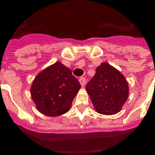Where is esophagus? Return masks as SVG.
<instances>
[{
	"instance_id": "34e87169",
	"label": "esophagus",
	"mask_w": 155,
	"mask_h": 155,
	"mask_svg": "<svg viewBox=\"0 0 155 155\" xmlns=\"http://www.w3.org/2000/svg\"><path fill=\"white\" fill-rule=\"evenodd\" d=\"M80 84H81V86L82 87H84L85 85V84H86V80H85V78L84 77H80Z\"/></svg>"
}]
</instances>
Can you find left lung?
<instances>
[{
  "label": "left lung",
  "mask_w": 155,
  "mask_h": 155,
  "mask_svg": "<svg viewBox=\"0 0 155 155\" xmlns=\"http://www.w3.org/2000/svg\"><path fill=\"white\" fill-rule=\"evenodd\" d=\"M96 110L104 115L118 113L129 96L125 77L116 68L102 63L97 68L94 77L86 85Z\"/></svg>",
  "instance_id": "obj_1"
}]
</instances>
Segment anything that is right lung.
Masks as SVG:
<instances>
[{
    "mask_svg": "<svg viewBox=\"0 0 155 155\" xmlns=\"http://www.w3.org/2000/svg\"><path fill=\"white\" fill-rule=\"evenodd\" d=\"M80 87L71 69L57 62L36 76L30 92L40 113L56 117L69 111Z\"/></svg>",
    "mask_w": 155,
    "mask_h": 155,
    "instance_id": "right-lung-1",
    "label": "right lung"
}]
</instances>
